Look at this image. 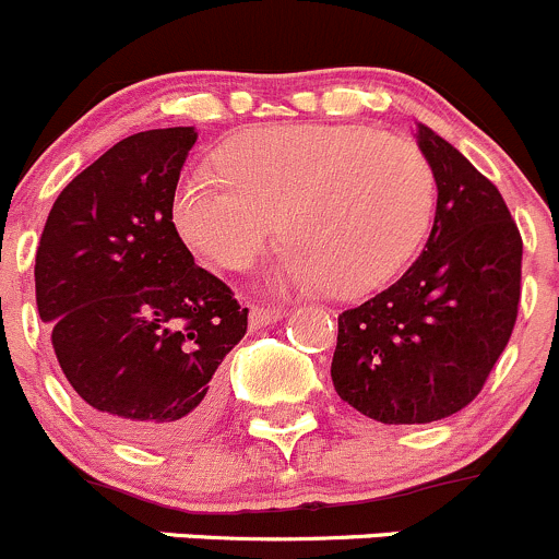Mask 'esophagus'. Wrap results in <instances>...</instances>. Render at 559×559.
<instances>
[{
    "label": "esophagus",
    "mask_w": 559,
    "mask_h": 559,
    "mask_svg": "<svg viewBox=\"0 0 559 559\" xmlns=\"http://www.w3.org/2000/svg\"><path fill=\"white\" fill-rule=\"evenodd\" d=\"M285 314L282 307H263V304H252L250 307V325L252 329H263V325H272Z\"/></svg>",
    "instance_id": "34e87169"
}]
</instances>
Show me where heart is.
<instances>
[{
    "label": "heart",
    "instance_id": "b5f03b06",
    "mask_svg": "<svg viewBox=\"0 0 559 559\" xmlns=\"http://www.w3.org/2000/svg\"><path fill=\"white\" fill-rule=\"evenodd\" d=\"M217 170L181 179L174 223L223 269H247L277 228L282 277L361 296L416 255L432 223L435 176L413 143L364 127L274 124L241 132Z\"/></svg>",
    "mask_w": 559,
    "mask_h": 559
}]
</instances>
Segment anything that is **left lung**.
Listing matches in <instances>:
<instances>
[{
	"instance_id": "1",
	"label": "left lung",
	"mask_w": 559,
	"mask_h": 559,
	"mask_svg": "<svg viewBox=\"0 0 559 559\" xmlns=\"http://www.w3.org/2000/svg\"><path fill=\"white\" fill-rule=\"evenodd\" d=\"M438 181L427 247L391 287L340 314L331 380L383 424H429L467 407L511 340L522 236L500 190L418 124Z\"/></svg>"
}]
</instances>
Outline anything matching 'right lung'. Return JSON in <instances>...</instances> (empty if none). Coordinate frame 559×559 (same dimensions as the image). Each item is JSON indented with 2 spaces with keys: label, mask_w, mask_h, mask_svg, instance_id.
I'll return each mask as SVG.
<instances>
[{
  "label": "right lung",
  "mask_w": 559,
  "mask_h": 559,
  "mask_svg": "<svg viewBox=\"0 0 559 559\" xmlns=\"http://www.w3.org/2000/svg\"><path fill=\"white\" fill-rule=\"evenodd\" d=\"M192 127L124 138L53 203L35 258V296L64 378L119 438L170 445L212 427L219 364L247 309L174 225Z\"/></svg>",
  "instance_id": "add662e5"
}]
</instances>
